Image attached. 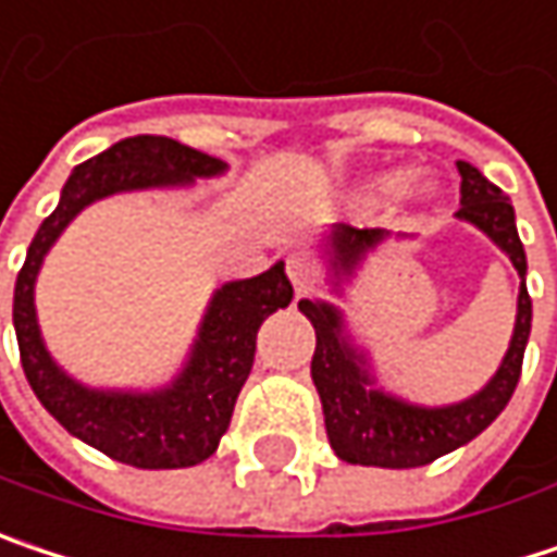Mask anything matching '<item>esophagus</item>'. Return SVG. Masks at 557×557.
<instances>
[{
    "label": "esophagus",
    "instance_id": "34e87169",
    "mask_svg": "<svg viewBox=\"0 0 557 557\" xmlns=\"http://www.w3.org/2000/svg\"><path fill=\"white\" fill-rule=\"evenodd\" d=\"M286 277H289V283L302 293V289L312 283V277H315V261H312L306 251L289 255V258H286Z\"/></svg>",
    "mask_w": 557,
    "mask_h": 557
}]
</instances>
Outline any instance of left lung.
Instances as JSON below:
<instances>
[{"label": "left lung", "mask_w": 557, "mask_h": 557, "mask_svg": "<svg viewBox=\"0 0 557 557\" xmlns=\"http://www.w3.org/2000/svg\"><path fill=\"white\" fill-rule=\"evenodd\" d=\"M462 175V207L456 220L481 228L517 268L520 296H517V322L510 334V347L497 367V373L481 385L475 395L453 405H418L401 395L385 392L367 347L354 341L344 312L329 299H299V312L315 329V357L312 382L322 398L329 443L337 459L350 466H380V469H418L433 459L466 446L481 430L507 408L520 370L523 350L532 329V299L527 293V251L517 232V216L510 197L481 175L475 165L456 162ZM392 232L385 228H354L337 223L322 242V255L329 264V289L344 296V283L357 277L367 255L376 251ZM405 238V235H398Z\"/></svg>", "instance_id": "obj_1"}]
</instances>
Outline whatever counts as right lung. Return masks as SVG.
I'll return each instance as SVG.
<instances>
[{"mask_svg": "<svg viewBox=\"0 0 557 557\" xmlns=\"http://www.w3.org/2000/svg\"><path fill=\"white\" fill-rule=\"evenodd\" d=\"M223 172L226 162L169 136H129L114 143L73 169L57 210L30 238L25 268L15 280L12 322L34 395L82 443L136 469H187L216 453L235 398L251 373L258 329L293 299L283 261L258 277L228 280L213 289L187 360L175 380L159 388H91L70 376L50 357L37 325V274L57 238L95 200L152 187H190L197 177H220Z\"/></svg>", "mask_w": 557, "mask_h": 557, "instance_id": "right-lung-1", "label": "right lung"}]
</instances>
